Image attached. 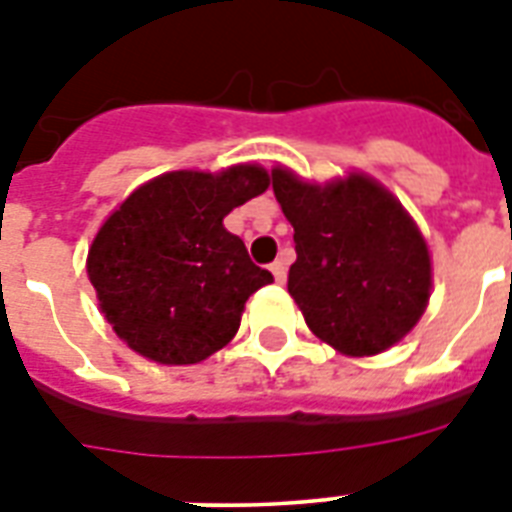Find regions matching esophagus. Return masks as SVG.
Returning <instances> with one entry per match:
<instances>
[{
	"label": "esophagus",
	"mask_w": 512,
	"mask_h": 512,
	"mask_svg": "<svg viewBox=\"0 0 512 512\" xmlns=\"http://www.w3.org/2000/svg\"><path fill=\"white\" fill-rule=\"evenodd\" d=\"M271 273H273V279L279 281V284H284V281H287V265L281 263V260L271 263Z\"/></svg>",
	"instance_id": "obj_1"
}]
</instances>
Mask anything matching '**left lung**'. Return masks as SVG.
Returning <instances> with one entry per match:
<instances>
[{
	"label": "left lung",
	"mask_w": 512,
	"mask_h": 512,
	"mask_svg": "<svg viewBox=\"0 0 512 512\" xmlns=\"http://www.w3.org/2000/svg\"><path fill=\"white\" fill-rule=\"evenodd\" d=\"M273 193L295 228L287 289L305 324L345 356L396 345L425 313L430 252L401 201L369 175L327 185L276 167Z\"/></svg>",
	"instance_id": "8db88e82"
}]
</instances>
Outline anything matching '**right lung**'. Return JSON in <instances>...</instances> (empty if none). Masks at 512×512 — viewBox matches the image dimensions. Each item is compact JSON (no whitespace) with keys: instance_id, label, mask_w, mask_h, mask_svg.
I'll list each match as a JSON object with an SVG mask.
<instances>
[{"instance_id":"obj_1","label":"right lung","mask_w":512,"mask_h":512,"mask_svg":"<svg viewBox=\"0 0 512 512\" xmlns=\"http://www.w3.org/2000/svg\"><path fill=\"white\" fill-rule=\"evenodd\" d=\"M268 188V172L236 164L167 172L122 201L92 241L87 276L114 332L156 364H199L239 332L249 295L273 276L225 231L233 207Z\"/></svg>"}]
</instances>
